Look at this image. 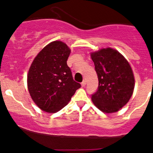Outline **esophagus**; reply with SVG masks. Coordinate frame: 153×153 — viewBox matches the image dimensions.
<instances>
[{"label":"esophagus","mask_w":153,"mask_h":153,"mask_svg":"<svg viewBox=\"0 0 153 153\" xmlns=\"http://www.w3.org/2000/svg\"><path fill=\"white\" fill-rule=\"evenodd\" d=\"M85 84H86V82H85V80H83V81H82V82H81V85H82V87H84V86H85Z\"/></svg>","instance_id":"1"}]
</instances>
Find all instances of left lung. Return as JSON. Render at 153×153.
<instances>
[{
  "label": "left lung",
  "instance_id": "left-lung-1",
  "mask_svg": "<svg viewBox=\"0 0 153 153\" xmlns=\"http://www.w3.org/2000/svg\"><path fill=\"white\" fill-rule=\"evenodd\" d=\"M99 79L92 95L94 104L106 114L118 111L129 102L134 92V76L127 59L111 47L91 52Z\"/></svg>",
  "mask_w": 153,
  "mask_h": 153
}]
</instances>
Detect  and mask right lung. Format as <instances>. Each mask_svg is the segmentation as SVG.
I'll use <instances>...</instances> for the list:
<instances>
[{"mask_svg":"<svg viewBox=\"0 0 153 153\" xmlns=\"http://www.w3.org/2000/svg\"><path fill=\"white\" fill-rule=\"evenodd\" d=\"M71 52L63 42H52L39 52L29 69L27 88L31 99L47 113L64 108L80 88L67 65Z\"/></svg>","mask_w":153,"mask_h":153,"instance_id":"right-lung-1","label":"right lung"}]
</instances>
